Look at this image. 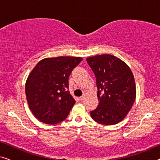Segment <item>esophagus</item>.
<instances>
[{"label": "esophagus", "instance_id": "esophagus-1", "mask_svg": "<svg viewBox=\"0 0 160 160\" xmlns=\"http://www.w3.org/2000/svg\"><path fill=\"white\" fill-rule=\"evenodd\" d=\"M84 98H85V95H82V96H81V97L78 98V99H79L80 100H83Z\"/></svg>", "mask_w": 160, "mask_h": 160}]
</instances>
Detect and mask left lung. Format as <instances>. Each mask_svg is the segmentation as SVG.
<instances>
[{
  "label": "left lung",
  "mask_w": 160,
  "mask_h": 160,
  "mask_svg": "<svg viewBox=\"0 0 160 160\" xmlns=\"http://www.w3.org/2000/svg\"><path fill=\"white\" fill-rule=\"evenodd\" d=\"M96 78L99 104L90 111L94 121L111 125L119 123L130 111L136 87L133 74L125 62L111 54L87 58Z\"/></svg>",
  "instance_id": "8db88e82"
}]
</instances>
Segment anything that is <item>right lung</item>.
I'll return each mask as SVG.
<instances>
[{
	"label": "right lung",
	"instance_id": "1",
	"mask_svg": "<svg viewBox=\"0 0 160 160\" xmlns=\"http://www.w3.org/2000/svg\"><path fill=\"white\" fill-rule=\"evenodd\" d=\"M82 60L69 56L45 58L30 72L25 84L26 98L39 121L54 124L66 119L76 102L68 90L69 76Z\"/></svg>",
	"mask_w": 160,
	"mask_h": 160
}]
</instances>
